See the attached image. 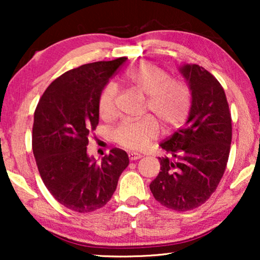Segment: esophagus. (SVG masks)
<instances>
[{
	"label": "esophagus",
	"instance_id": "1",
	"mask_svg": "<svg viewBox=\"0 0 260 260\" xmlns=\"http://www.w3.org/2000/svg\"><path fill=\"white\" fill-rule=\"evenodd\" d=\"M142 158V155L138 152H129V159L130 161H136V159Z\"/></svg>",
	"mask_w": 260,
	"mask_h": 260
}]
</instances>
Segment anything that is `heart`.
Returning <instances> with one entry per match:
<instances>
[{"instance_id": "b5f03b06", "label": "heart", "mask_w": 260, "mask_h": 260, "mask_svg": "<svg viewBox=\"0 0 260 260\" xmlns=\"http://www.w3.org/2000/svg\"><path fill=\"white\" fill-rule=\"evenodd\" d=\"M124 84L144 97L145 109L154 116L163 130L180 126L190 111L191 94L183 81L169 79V74L154 63L142 62L124 73ZM116 90L108 85L99 98V112L104 118L115 113ZM158 126L152 118L123 122L115 131V138L123 147L140 150L157 137Z\"/></svg>"}]
</instances>
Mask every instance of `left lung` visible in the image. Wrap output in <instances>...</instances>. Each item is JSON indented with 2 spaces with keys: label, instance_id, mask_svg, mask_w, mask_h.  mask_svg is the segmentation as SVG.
Here are the masks:
<instances>
[{
  "label": "left lung",
  "instance_id": "8db88e82",
  "mask_svg": "<svg viewBox=\"0 0 260 260\" xmlns=\"http://www.w3.org/2000/svg\"><path fill=\"white\" fill-rule=\"evenodd\" d=\"M191 94L184 126L159 144L169 156L159 157L161 172L150 183L159 204L189 211L208 200L225 173L232 141V119L225 91L204 67H179Z\"/></svg>",
  "mask_w": 260,
  "mask_h": 260
}]
</instances>
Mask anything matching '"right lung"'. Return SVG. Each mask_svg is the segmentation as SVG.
Wrapping results in <instances>:
<instances>
[{"mask_svg": "<svg viewBox=\"0 0 260 260\" xmlns=\"http://www.w3.org/2000/svg\"><path fill=\"white\" fill-rule=\"evenodd\" d=\"M126 58L97 61L61 74L47 87L34 112L33 152L40 176L54 199L78 213L108 204L129 165L122 149L97 163L87 154L99 122V98Z\"/></svg>", "mask_w": 260, "mask_h": 260, "instance_id": "1", "label": "right lung"}]
</instances>
